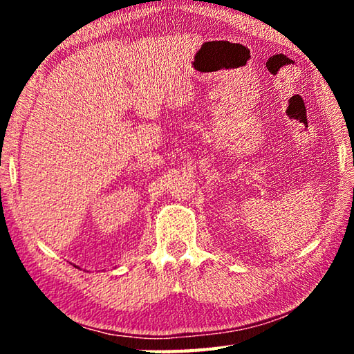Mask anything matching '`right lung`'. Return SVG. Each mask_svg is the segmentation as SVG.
<instances>
[{
	"label": "right lung",
	"instance_id": "add662e5",
	"mask_svg": "<svg viewBox=\"0 0 354 354\" xmlns=\"http://www.w3.org/2000/svg\"><path fill=\"white\" fill-rule=\"evenodd\" d=\"M77 268H80V267H77Z\"/></svg>",
	"mask_w": 354,
	"mask_h": 354
}]
</instances>
